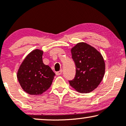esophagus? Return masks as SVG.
I'll use <instances>...</instances> for the list:
<instances>
[{
    "label": "esophagus",
    "mask_w": 126,
    "mask_h": 126,
    "mask_svg": "<svg viewBox=\"0 0 126 126\" xmlns=\"http://www.w3.org/2000/svg\"><path fill=\"white\" fill-rule=\"evenodd\" d=\"M62 70H60V71H58V72H57L56 73V74L57 75V76H59V75H62Z\"/></svg>",
    "instance_id": "1"
}]
</instances>
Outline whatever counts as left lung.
Masks as SVG:
<instances>
[{"mask_svg":"<svg viewBox=\"0 0 126 126\" xmlns=\"http://www.w3.org/2000/svg\"><path fill=\"white\" fill-rule=\"evenodd\" d=\"M76 65V75L70 86L78 92L89 93L98 87L105 74V65L101 54L85 43H79L71 49Z\"/></svg>","mask_w":126,"mask_h":126,"instance_id":"obj_1","label":"left lung"}]
</instances>
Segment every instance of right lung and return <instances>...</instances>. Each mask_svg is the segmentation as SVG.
Masks as SVG:
<instances>
[{
    "label": "right lung",
    "instance_id": "right-lung-1",
    "mask_svg": "<svg viewBox=\"0 0 126 126\" xmlns=\"http://www.w3.org/2000/svg\"><path fill=\"white\" fill-rule=\"evenodd\" d=\"M43 51L39 49L26 56L17 72V78L25 92L30 95H41L51 85L55 73L43 62Z\"/></svg>",
    "mask_w": 126,
    "mask_h": 126
}]
</instances>
